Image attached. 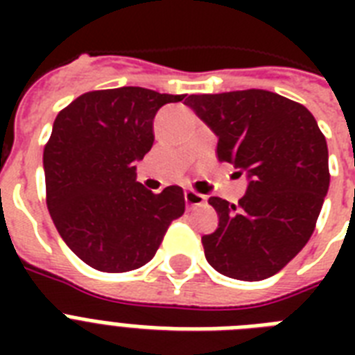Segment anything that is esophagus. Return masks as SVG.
Instances as JSON below:
<instances>
[{
  "mask_svg": "<svg viewBox=\"0 0 355 355\" xmlns=\"http://www.w3.org/2000/svg\"><path fill=\"white\" fill-rule=\"evenodd\" d=\"M184 199H186V205L188 206H200V205H206L208 197L202 193H197V191H193V189H188V191L184 193Z\"/></svg>",
  "mask_w": 355,
  "mask_h": 355,
  "instance_id": "esophagus-1",
  "label": "esophagus"
}]
</instances>
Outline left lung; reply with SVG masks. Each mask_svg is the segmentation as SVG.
I'll return each instance as SVG.
<instances>
[{"label": "left lung", "instance_id": "obj_1", "mask_svg": "<svg viewBox=\"0 0 355 355\" xmlns=\"http://www.w3.org/2000/svg\"><path fill=\"white\" fill-rule=\"evenodd\" d=\"M186 105L219 138L217 158L248 178L237 205L208 200L219 216L202 236L208 263L236 280L276 275L308 243L328 193L324 134L304 105L267 90L189 96Z\"/></svg>", "mask_w": 355, "mask_h": 355}]
</instances>
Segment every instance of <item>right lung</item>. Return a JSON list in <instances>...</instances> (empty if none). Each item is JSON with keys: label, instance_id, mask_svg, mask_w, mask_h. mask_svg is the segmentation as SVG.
Here are the masks:
<instances>
[{"label": "right lung", "instance_id": "obj_1", "mask_svg": "<svg viewBox=\"0 0 355 355\" xmlns=\"http://www.w3.org/2000/svg\"><path fill=\"white\" fill-rule=\"evenodd\" d=\"M184 96L139 86L83 94L60 110L44 149L47 210L64 243L103 272L153 259L173 219L184 214L180 186L153 193L134 162L153 147V119Z\"/></svg>", "mask_w": 355, "mask_h": 355}]
</instances>
